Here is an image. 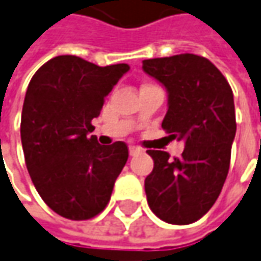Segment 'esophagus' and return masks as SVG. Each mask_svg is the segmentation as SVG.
Instances as JSON below:
<instances>
[{
  "mask_svg": "<svg viewBox=\"0 0 261 261\" xmlns=\"http://www.w3.org/2000/svg\"><path fill=\"white\" fill-rule=\"evenodd\" d=\"M142 149L141 148H138V146H129V155L130 156H135V155H138V153H141Z\"/></svg>",
  "mask_w": 261,
  "mask_h": 261,
  "instance_id": "1",
  "label": "esophagus"
}]
</instances>
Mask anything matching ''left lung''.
Wrapping results in <instances>:
<instances>
[{
    "mask_svg": "<svg viewBox=\"0 0 261 261\" xmlns=\"http://www.w3.org/2000/svg\"><path fill=\"white\" fill-rule=\"evenodd\" d=\"M142 69L168 90L164 130L185 141L179 158L148 151L153 169L145 179L146 200L162 221L191 224L214 205L228 174L237 127L232 90L223 73L197 54L143 60Z\"/></svg>",
    "mask_w": 261,
    "mask_h": 261,
    "instance_id": "8db88e82",
    "label": "left lung"
}]
</instances>
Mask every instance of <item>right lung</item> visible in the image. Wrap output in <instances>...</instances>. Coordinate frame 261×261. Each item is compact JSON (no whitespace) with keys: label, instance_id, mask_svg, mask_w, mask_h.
<instances>
[{"label":"right lung","instance_id":"right-lung-1","mask_svg":"<svg viewBox=\"0 0 261 261\" xmlns=\"http://www.w3.org/2000/svg\"><path fill=\"white\" fill-rule=\"evenodd\" d=\"M129 66L57 56L37 70L21 113V143L37 192L59 216L82 221L106 208L126 164L125 142H97L92 119Z\"/></svg>","mask_w":261,"mask_h":261}]
</instances>
